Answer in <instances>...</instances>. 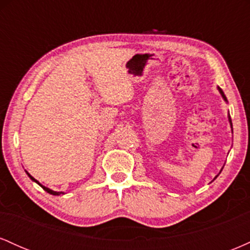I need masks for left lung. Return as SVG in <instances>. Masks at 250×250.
<instances>
[{
  "label": "left lung",
  "instance_id": "1",
  "mask_svg": "<svg viewBox=\"0 0 250 250\" xmlns=\"http://www.w3.org/2000/svg\"><path fill=\"white\" fill-rule=\"evenodd\" d=\"M217 89H219V91H220L221 96H222V99L225 100L226 102H228V101H227V97H226V95H225V93H223V91H222V89H221L220 87H217ZM228 120H229V123H230V128H231V131H233V125H231V119H230V115H229V114H228ZM216 177H217V176H215V179H216Z\"/></svg>",
  "mask_w": 250,
  "mask_h": 250
}]
</instances>
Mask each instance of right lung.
Returning a JSON list of instances; mask_svg holds the SVG:
<instances>
[{
    "mask_svg": "<svg viewBox=\"0 0 250 250\" xmlns=\"http://www.w3.org/2000/svg\"><path fill=\"white\" fill-rule=\"evenodd\" d=\"M25 173H27V175H28V176H29V177H30V180H31V181H34V182H36V183H37V185H39V186H41V187H42L43 189H44V190H45V191H47V193H49V194H51V195H61V194H64V193H63V191H54V190H51V189H49V188L44 187V186H42V185H41V183H40V182H39V181H37L36 179H34V177H33V176H31V175H30L29 173H28V171H27V170H25Z\"/></svg>",
    "mask_w": 250,
    "mask_h": 250,
    "instance_id": "right-lung-1",
    "label": "right lung"
}]
</instances>
